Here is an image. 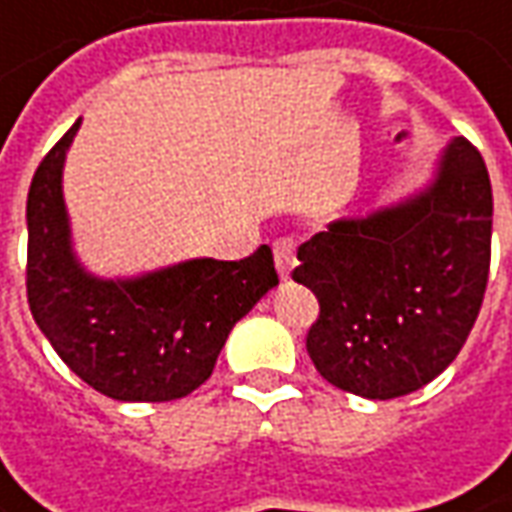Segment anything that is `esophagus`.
Instances as JSON below:
<instances>
[{
	"mask_svg": "<svg viewBox=\"0 0 512 512\" xmlns=\"http://www.w3.org/2000/svg\"><path fill=\"white\" fill-rule=\"evenodd\" d=\"M273 256H276V270L281 278H290L292 267H295V245L292 239H278L273 245Z\"/></svg>",
	"mask_w": 512,
	"mask_h": 512,
	"instance_id": "34e87169",
	"label": "esophagus"
}]
</instances>
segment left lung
<instances>
[{
  "label": "left lung",
  "instance_id": "obj_1",
  "mask_svg": "<svg viewBox=\"0 0 512 512\" xmlns=\"http://www.w3.org/2000/svg\"><path fill=\"white\" fill-rule=\"evenodd\" d=\"M493 195L471 142L451 139L429 181L298 248L292 278L320 301L306 351L345 393L387 401L449 368L474 329L491 267Z\"/></svg>",
  "mask_w": 512,
  "mask_h": 512
}]
</instances>
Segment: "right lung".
<instances>
[{
    "label": "right lung",
    "mask_w": 512,
    "mask_h": 512,
    "mask_svg": "<svg viewBox=\"0 0 512 512\" xmlns=\"http://www.w3.org/2000/svg\"><path fill=\"white\" fill-rule=\"evenodd\" d=\"M80 119L38 164L27 195V301L69 368L114 401H172L211 376L222 345L278 284L273 250L186 259L139 276H94L77 259L63 164Z\"/></svg>",
    "instance_id": "add662e5"
}]
</instances>
